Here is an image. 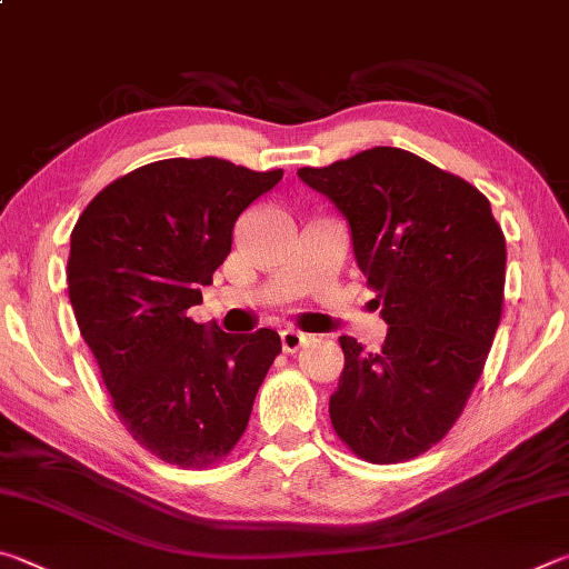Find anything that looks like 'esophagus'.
<instances>
[{
    "label": "esophagus",
    "instance_id": "esophagus-1",
    "mask_svg": "<svg viewBox=\"0 0 569 569\" xmlns=\"http://www.w3.org/2000/svg\"><path fill=\"white\" fill-rule=\"evenodd\" d=\"M306 339H308V336L301 333V331H296V329H283L281 331V346H283L286 353H293V351L301 349Z\"/></svg>",
    "mask_w": 569,
    "mask_h": 569
}]
</instances>
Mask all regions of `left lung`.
Masks as SVG:
<instances>
[{
    "label": "left lung",
    "instance_id": "1",
    "mask_svg": "<svg viewBox=\"0 0 569 569\" xmlns=\"http://www.w3.org/2000/svg\"><path fill=\"white\" fill-rule=\"evenodd\" d=\"M346 218L387 341L341 336L331 423L373 465L419 457L455 427L502 319L507 246L477 188L401 148L298 170Z\"/></svg>",
    "mask_w": 569,
    "mask_h": 569
}]
</instances>
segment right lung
<instances>
[{"instance_id":"1","label":"right lung","mask_w":569,"mask_h":569,"mask_svg":"<svg viewBox=\"0 0 569 569\" xmlns=\"http://www.w3.org/2000/svg\"><path fill=\"white\" fill-rule=\"evenodd\" d=\"M281 178L220 158L158 160L98 192L70 236L82 339L124 429L168 465L226 457L281 351L271 329L226 333L188 316L230 253L238 216Z\"/></svg>"}]
</instances>
